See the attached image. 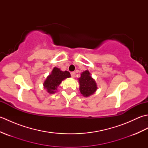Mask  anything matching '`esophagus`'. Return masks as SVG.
I'll list each match as a JSON object with an SVG mask.
<instances>
[{"label":"esophagus","instance_id":"esophagus-1","mask_svg":"<svg viewBox=\"0 0 148 148\" xmlns=\"http://www.w3.org/2000/svg\"><path fill=\"white\" fill-rule=\"evenodd\" d=\"M71 76L72 77H74L75 76H76V73H75L74 72H71Z\"/></svg>","mask_w":148,"mask_h":148}]
</instances>
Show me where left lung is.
<instances>
[{
    "mask_svg": "<svg viewBox=\"0 0 148 148\" xmlns=\"http://www.w3.org/2000/svg\"><path fill=\"white\" fill-rule=\"evenodd\" d=\"M78 82L79 83L80 93L85 97L93 95L98 89L95 80L88 70L81 74V77L78 78Z\"/></svg>",
    "mask_w": 148,
    "mask_h": 148,
    "instance_id": "1",
    "label": "left lung"
}]
</instances>
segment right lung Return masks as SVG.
I'll list each match as a JSON object with an SVG mask.
<instances>
[{"label":"right lung","instance_id":"add662e5","mask_svg":"<svg viewBox=\"0 0 148 148\" xmlns=\"http://www.w3.org/2000/svg\"><path fill=\"white\" fill-rule=\"evenodd\" d=\"M71 77V74L69 72L67 71H62L59 68L54 67L51 74L48 76L46 80L44 81V88L50 94L55 93L57 91L58 87L62 81L65 79L66 78Z\"/></svg>","mask_w":148,"mask_h":148}]
</instances>
